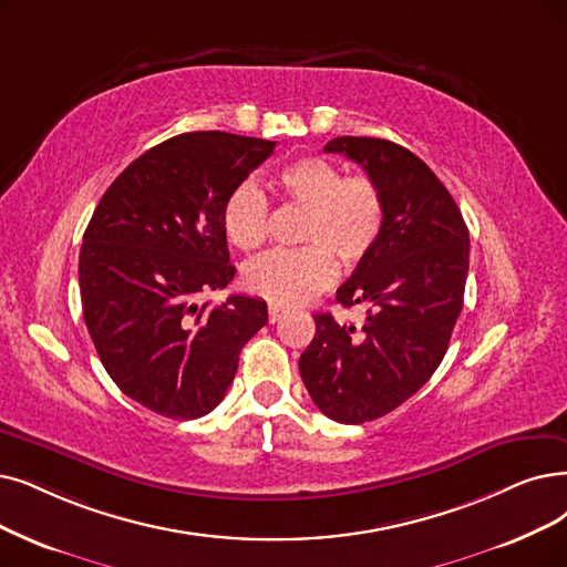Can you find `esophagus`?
<instances>
[{
  "label": "esophagus",
  "mask_w": 567,
  "mask_h": 567,
  "mask_svg": "<svg viewBox=\"0 0 567 567\" xmlns=\"http://www.w3.org/2000/svg\"><path fill=\"white\" fill-rule=\"evenodd\" d=\"M286 316V309L279 305H269V323H277Z\"/></svg>",
  "instance_id": "34e87169"
}]
</instances>
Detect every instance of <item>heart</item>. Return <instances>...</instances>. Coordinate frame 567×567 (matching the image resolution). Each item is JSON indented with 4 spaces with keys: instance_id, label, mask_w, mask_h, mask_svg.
I'll return each mask as SVG.
<instances>
[{
    "instance_id": "b5f03b06",
    "label": "heart",
    "mask_w": 567,
    "mask_h": 567,
    "mask_svg": "<svg viewBox=\"0 0 567 567\" xmlns=\"http://www.w3.org/2000/svg\"><path fill=\"white\" fill-rule=\"evenodd\" d=\"M284 197L307 212L300 248H277L244 267V284L256 296L292 307L319 296L337 277V262L355 267L377 246L386 199L368 174L344 176L342 167L321 155H305L279 172ZM228 239L254 251L269 235V199L258 181L246 178L223 205Z\"/></svg>"
}]
</instances>
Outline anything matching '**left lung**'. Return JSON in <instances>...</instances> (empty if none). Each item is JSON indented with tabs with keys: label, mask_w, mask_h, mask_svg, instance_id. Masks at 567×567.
<instances>
[{
	"label": "left lung",
	"mask_w": 567,
	"mask_h": 567,
	"mask_svg": "<svg viewBox=\"0 0 567 567\" xmlns=\"http://www.w3.org/2000/svg\"><path fill=\"white\" fill-rule=\"evenodd\" d=\"M326 151L358 163L386 199L377 246L334 298L368 309L365 321L313 313L316 334L300 355L313 404L358 425L393 412L440 368L463 309L470 233L435 172L404 146L337 137Z\"/></svg>",
	"instance_id": "left-lung-1"
}]
</instances>
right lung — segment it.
Wrapping results in <instances>:
<instances>
[{
    "instance_id": "add662e5",
    "label": "right lung",
    "mask_w": 567,
    "mask_h": 567,
    "mask_svg": "<svg viewBox=\"0 0 567 567\" xmlns=\"http://www.w3.org/2000/svg\"><path fill=\"white\" fill-rule=\"evenodd\" d=\"M277 142L186 132L148 148L90 218L79 286L104 370L134 402L167 419H199L225 398L239 351L265 323L260 298L195 296L233 277L223 205Z\"/></svg>"
}]
</instances>
